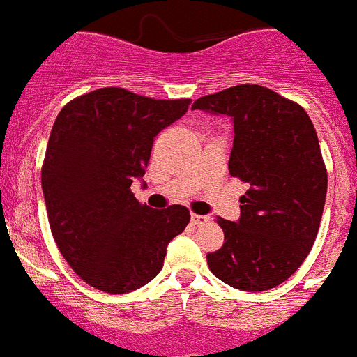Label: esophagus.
Segmentation results:
<instances>
[{
    "instance_id": "obj_1",
    "label": "esophagus",
    "mask_w": 357,
    "mask_h": 357,
    "mask_svg": "<svg viewBox=\"0 0 357 357\" xmlns=\"http://www.w3.org/2000/svg\"><path fill=\"white\" fill-rule=\"evenodd\" d=\"M208 217L206 215H199V213H191V222L195 224V226H202V224L208 222Z\"/></svg>"
}]
</instances>
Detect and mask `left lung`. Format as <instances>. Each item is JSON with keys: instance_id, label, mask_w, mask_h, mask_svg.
<instances>
[{"instance_id": "left-lung-1", "label": "left lung", "mask_w": 357, "mask_h": 357, "mask_svg": "<svg viewBox=\"0 0 357 357\" xmlns=\"http://www.w3.org/2000/svg\"><path fill=\"white\" fill-rule=\"evenodd\" d=\"M192 110L231 117L229 173L250 185L236 222L217 217L224 243L206 254L210 271L235 289H271L301 266L321 224L328 172L314 124L300 105L256 84L199 98Z\"/></svg>"}]
</instances>
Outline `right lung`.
Here are the masks:
<instances>
[{
  "instance_id": "1",
  "label": "right lung",
  "mask_w": 357,
  "mask_h": 357,
  "mask_svg": "<svg viewBox=\"0 0 357 357\" xmlns=\"http://www.w3.org/2000/svg\"><path fill=\"white\" fill-rule=\"evenodd\" d=\"M191 100H154L103 87L64 105L42 166L50 231L84 282L124 294L161 271L166 247L189 224L182 205H142V178L154 138L188 112Z\"/></svg>"
}]
</instances>
